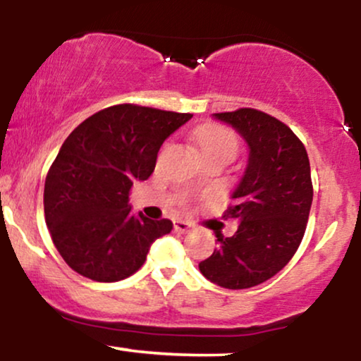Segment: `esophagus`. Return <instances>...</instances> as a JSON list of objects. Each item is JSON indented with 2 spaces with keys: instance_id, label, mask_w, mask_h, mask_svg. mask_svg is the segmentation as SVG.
I'll return each instance as SVG.
<instances>
[{
  "instance_id": "34e87169",
  "label": "esophagus",
  "mask_w": 361,
  "mask_h": 361,
  "mask_svg": "<svg viewBox=\"0 0 361 361\" xmlns=\"http://www.w3.org/2000/svg\"><path fill=\"white\" fill-rule=\"evenodd\" d=\"M190 229H192V224L186 222V221H181V219H176L175 231H178V233H188Z\"/></svg>"
}]
</instances>
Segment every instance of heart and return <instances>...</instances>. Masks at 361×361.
Wrapping results in <instances>:
<instances>
[{
	"label": "heart",
	"mask_w": 361,
	"mask_h": 361,
	"mask_svg": "<svg viewBox=\"0 0 361 361\" xmlns=\"http://www.w3.org/2000/svg\"><path fill=\"white\" fill-rule=\"evenodd\" d=\"M195 137H197V144L204 157L212 154L233 157L239 147L238 134L233 128L222 126V123H205V126L198 127Z\"/></svg>",
	"instance_id": "b5f03b06"
}]
</instances>
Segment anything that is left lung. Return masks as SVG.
Segmentation results:
<instances>
[{
  "label": "left lung",
  "instance_id": "8db88e82",
  "mask_svg": "<svg viewBox=\"0 0 361 361\" xmlns=\"http://www.w3.org/2000/svg\"><path fill=\"white\" fill-rule=\"evenodd\" d=\"M250 146L246 171L224 221H238L231 238L217 235L219 247L198 264L219 287L251 288L275 276L299 250L310 205L312 180L302 140L279 118L256 109L222 111Z\"/></svg>",
  "mask_w": 361,
  "mask_h": 361
}]
</instances>
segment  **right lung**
<instances>
[{
  "instance_id": "obj_1",
  "label": "right lung",
  "mask_w": 361,
  "mask_h": 361,
  "mask_svg": "<svg viewBox=\"0 0 361 361\" xmlns=\"http://www.w3.org/2000/svg\"><path fill=\"white\" fill-rule=\"evenodd\" d=\"M120 103L81 122L62 144L45 178L44 214L62 259L94 281L134 275L151 244L173 222L134 214L128 195L152 175L164 139L192 118Z\"/></svg>"
}]
</instances>
